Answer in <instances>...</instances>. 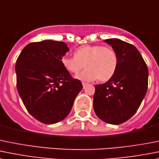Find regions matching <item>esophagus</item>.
Returning a JSON list of instances; mask_svg holds the SVG:
<instances>
[{
    "label": "esophagus",
    "mask_w": 159,
    "mask_h": 159,
    "mask_svg": "<svg viewBox=\"0 0 159 159\" xmlns=\"http://www.w3.org/2000/svg\"><path fill=\"white\" fill-rule=\"evenodd\" d=\"M88 84V83H86V82H82V85H83V88H85V86L87 85Z\"/></svg>",
    "instance_id": "obj_1"
}]
</instances>
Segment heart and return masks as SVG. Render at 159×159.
Wrapping results in <instances>:
<instances>
[{
	"mask_svg": "<svg viewBox=\"0 0 159 159\" xmlns=\"http://www.w3.org/2000/svg\"><path fill=\"white\" fill-rule=\"evenodd\" d=\"M75 57L64 56L61 64L70 73L77 75L85 66L76 78L81 81H90L98 78L106 81L110 79L116 70L118 57L116 52L110 47L99 45H84L78 47Z\"/></svg>",
	"mask_w": 159,
	"mask_h": 159,
	"instance_id": "obj_1",
	"label": "heart"
}]
</instances>
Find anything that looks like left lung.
<instances>
[{"instance_id": "left-lung-1", "label": "left lung", "mask_w": 159, "mask_h": 159, "mask_svg": "<svg viewBox=\"0 0 159 159\" xmlns=\"http://www.w3.org/2000/svg\"><path fill=\"white\" fill-rule=\"evenodd\" d=\"M104 42L116 52L118 65L109 81L95 85L93 108L101 120L117 125L133 116L139 108L147 92L148 70L134 46L119 39Z\"/></svg>"}]
</instances>
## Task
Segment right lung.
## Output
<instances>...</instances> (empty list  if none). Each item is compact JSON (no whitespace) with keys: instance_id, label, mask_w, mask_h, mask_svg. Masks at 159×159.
<instances>
[{"instance_id":"obj_1","label":"right lung","mask_w":159,"mask_h":159,"mask_svg":"<svg viewBox=\"0 0 159 159\" xmlns=\"http://www.w3.org/2000/svg\"><path fill=\"white\" fill-rule=\"evenodd\" d=\"M68 51L64 42L32 43L16 61L18 94L28 112L43 124H57L65 119L83 88L61 64Z\"/></svg>"}]
</instances>
